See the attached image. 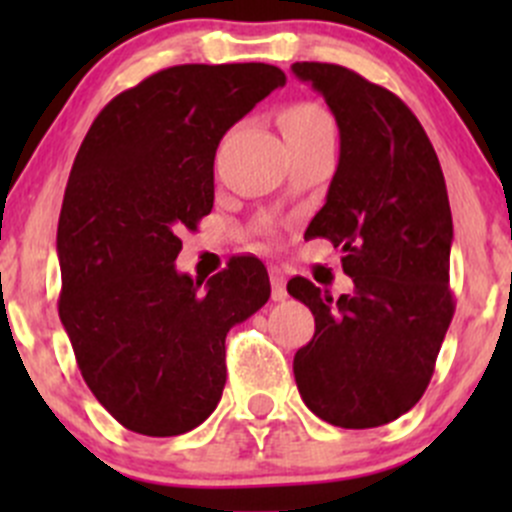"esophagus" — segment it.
<instances>
[{
	"label": "esophagus",
	"instance_id": "esophagus-1",
	"mask_svg": "<svg viewBox=\"0 0 512 512\" xmlns=\"http://www.w3.org/2000/svg\"><path fill=\"white\" fill-rule=\"evenodd\" d=\"M270 282H272V299L282 302L287 297V277L280 267H270Z\"/></svg>",
	"mask_w": 512,
	"mask_h": 512
}]
</instances>
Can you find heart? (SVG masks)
<instances>
[{"label": "heart", "mask_w": 512, "mask_h": 512, "mask_svg": "<svg viewBox=\"0 0 512 512\" xmlns=\"http://www.w3.org/2000/svg\"><path fill=\"white\" fill-rule=\"evenodd\" d=\"M280 126L285 138H309L319 136V133H332L334 123L324 108L317 103H294L280 116Z\"/></svg>", "instance_id": "1"}]
</instances>
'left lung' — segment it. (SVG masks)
Masks as SVG:
<instances>
[{"label": "left lung", "instance_id": "obj_1", "mask_svg": "<svg viewBox=\"0 0 512 512\" xmlns=\"http://www.w3.org/2000/svg\"><path fill=\"white\" fill-rule=\"evenodd\" d=\"M339 126V165L307 237L342 247L354 292L334 299L304 277L287 292L314 314L294 354L302 401L322 421L374 428L411 409L453 319V220L441 163L411 108L337 64L297 61Z\"/></svg>", "mask_w": 512, "mask_h": 512}]
</instances>
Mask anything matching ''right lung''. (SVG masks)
Listing matches in <instances>:
<instances>
[{
  "mask_svg": "<svg viewBox=\"0 0 512 512\" xmlns=\"http://www.w3.org/2000/svg\"><path fill=\"white\" fill-rule=\"evenodd\" d=\"M287 76L183 64L123 91L91 123L56 232L59 317L98 404L128 431L180 436L223 396L225 337L270 299L255 257L205 282L175 270L180 232L213 210L220 141Z\"/></svg>",
  "mask_w": 512,
  "mask_h": 512,
  "instance_id": "add662e5",
  "label": "right lung"
}]
</instances>
